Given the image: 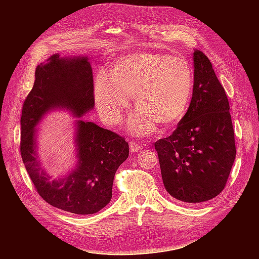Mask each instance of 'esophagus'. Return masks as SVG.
<instances>
[{"label": "esophagus", "instance_id": "1", "mask_svg": "<svg viewBox=\"0 0 259 259\" xmlns=\"http://www.w3.org/2000/svg\"><path fill=\"white\" fill-rule=\"evenodd\" d=\"M130 149L132 152H138L140 149H142V145L139 143H135V142H131L130 144Z\"/></svg>", "mask_w": 259, "mask_h": 259}]
</instances>
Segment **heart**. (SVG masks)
<instances>
[{"mask_svg": "<svg viewBox=\"0 0 259 259\" xmlns=\"http://www.w3.org/2000/svg\"><path fill=\"white\" fill-rule=\"evenodd\" d=\"M192 90L193 74L188 61L164 54L138 53L122 57L111 74L100 70L94 81L96 107L109 125L121 121L133 96L138 109L128 126L138 134L151 133L156 122L169 125L182 119Z\"/></svg>", "mask_w": 259, "mask_h": 259, "instance_id": "b5f03b06", "label": "heart"}]
</instances>
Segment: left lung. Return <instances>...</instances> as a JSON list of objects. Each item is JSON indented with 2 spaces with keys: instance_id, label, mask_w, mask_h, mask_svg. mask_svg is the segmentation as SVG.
I'll list each match as a JSON object with an SVG mask.
<instances>
[{
  "instance_id": "8db88e82",
  "label": "left lung",
  "mask_w": 259,
  "mask_h": 259,
  "mask_svg": "<svg viewBox=\"0 0 259 259\" xmlns=\"http://www.w3.org/2000/svg\"><path fill=\"white\" fill-rule=\"evenodd\" d=\"M194 79L188 111L173 134L155 142L164 187L185 203L221 193L236 159L229 101L205 54L193 53Z\"/></svg>"
}]
</instances>
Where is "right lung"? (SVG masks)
<instances>
[{"mask_svg":"<svg viewBox=\"0 0 259 259\" xmlns=\"http://www.w3.org/2000/svg\"><path fill=\"white\" fill-rule=\"evenodd\" d=\"M95 105L93 71L86 57L53 55L35 69V81L22 106L20 153L40 197L54 207L77 215L95 214L112 198L116 169L128 156V144L116 133L93 122L76 121V168L51 180L36 160L35 125L53 108L82 116Z\"/></svg>","mask_w":259,"mask_h":259,"instance_id":"right-lung-1","label":"right lung"}]
</instances>
